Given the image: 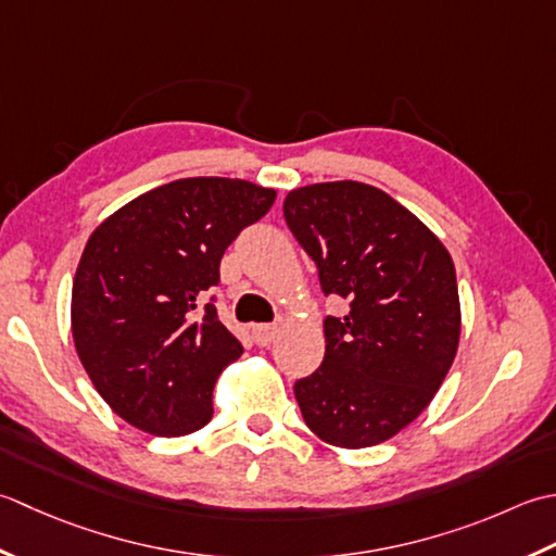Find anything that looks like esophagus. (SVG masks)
I'll use <instances>...</instances> for the list:
<instances>
[{
  "label": "esophagus",
  "instance_id": "esophagus-1",
  "mask_svg": "<svg viewBox=\"0 0 556 556\" xmlns=\"http://www.w3.org/2000/svg\"><path fill=\"white\" fill-rule=\"evenodd\" d=\"M252 331H254L256 345H262V348L270 345L278 338V326H274V324H256Z\"/></svg>",
  "mask_w": 556,
  "mask_h": 556
}]
</instances>
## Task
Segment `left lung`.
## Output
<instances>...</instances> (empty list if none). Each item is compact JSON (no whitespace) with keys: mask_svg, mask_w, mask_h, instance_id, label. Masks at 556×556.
<instances>
[{"mask_svg":"<svg viewBox=\"0 0 556 556\" xmlns=\"http://www.w3.org/2000/svg\"><path fill=\"white\" fill-rule=\"evenodd\" d=\"M282 213L321 290L350 302L326 316L324 362L294 399L326 444L377 446L432 403L458 353L453 258L415 213L355 179L292 189Z\"/></svg>","mask_w":556,"mask_h":556,"instance_id":"obj_1","label":"left lung"}]
</instances>
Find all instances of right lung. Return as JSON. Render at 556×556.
Wrapping results in <instances>:
<instances>
[{
  "instance_id": "obj_1",
  "label": "right lung",
  "mask_w": 556,
  "mask_h": 556,
  "mask_svg": "<svg viewBox=\"0 0 556 556\" xmlns=\"http://www.w3.org/2000/svg\"><path fill=\"white\" fill-rule=\"evenodd\" d=\"M276 201L232 177H185L131 199L90 232L72 288V336L124 422L185 437L213 417V387L242 355L203 294L225 249Z\"/></svg>"
}]
</instances>
